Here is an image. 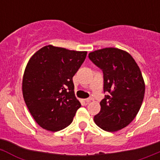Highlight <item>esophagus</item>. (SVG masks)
I'll return each mask as SVG.
<instances>
[{
	"mask_svg": "<svg viewBox=\"0 0 160 160\" xmlns=\"http://www.w3.org/2000/svg\"><path fill=\"white\" fill-rule=\"evenodd\" d=\"M94 100V98H86L85 99V101H86V102H90L93 101Z\"/></svg>",
	"mask_w": 160,
	"mask_h": 160,
	"instance_id": "obj_1",
	"label": "esophagus"
}]
</instances>
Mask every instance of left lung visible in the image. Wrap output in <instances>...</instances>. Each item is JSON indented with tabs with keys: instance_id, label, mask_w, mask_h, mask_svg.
<instances>
[{
	"instance_id": "1",
	"label": "left lung",
	"mask_w": 160,
	"mask_h": 160,
	"mask_svg": "<svg viewBox=\"0 0 160 160\" xmlns=\"http://www.w3.org/2000/svg\"><path fill=\"white\" fill-rule=\"evenodd\" d=\"M90 60L103 73V91L94 122L104 131H117L129 125L138 114L145 93L140 69L131 54L117 48L89 53Z\"/></svg>"
}]
</instances>
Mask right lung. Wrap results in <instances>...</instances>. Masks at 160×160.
Instances as JSON below:
<instances>
[{
    "label": "right lung",
    "mask_w": 160,
    "mask_h": 160,
    "mask_svg": "<svg viewBox=\"0 0 160 160\" xmlns=\"http://www.w3.org/2000/svg\"><path fill=\"white\" fill-rule=\"evenodd\" d=\"M87 52L44 46L32 55L22 81L24 100L34 120L43 129L66 128L80 108L74 94L73 77Z\"/></svg>",
    "instance_id": "right-lung-1"
}]
</instances>
